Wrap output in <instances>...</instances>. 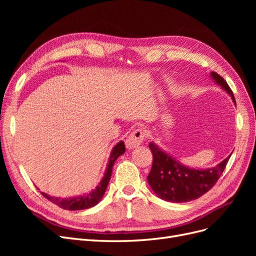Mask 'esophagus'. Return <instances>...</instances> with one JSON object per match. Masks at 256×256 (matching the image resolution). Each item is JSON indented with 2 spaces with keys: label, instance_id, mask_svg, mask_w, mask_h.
<instances>
[{
  "label": "esophagus",
  "instance_id": "obj_1",
  "mask_svg": "<svg viewBox=\"0 0 256 256\" xmlns=\"http://www.w3.org/2000/svg\"><path fill=\"white\" fill-rule=\"evenodd\" d=\"M144 132L142 129H136L134 132H131L130 136L126 140V147L128 150H134L136 147L140 146L144 141Z\"/></svg>",
  "mask_w": 256,
  "mask_h": 256
}]
</instances>
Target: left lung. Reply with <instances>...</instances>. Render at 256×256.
Here are the masks:
<instances>
[{"instance_id": "obj_1", "label": "left lung", "mask_w": 256, "mask_h": 256, "mask_svg": "<svg viewBox=\"0 0 256 256\" xmlns=\"http://www.w3.org/2000/svg\"><path fill=\"white\" fill-rule=\"evenodd\" d=\"M209 76L216 85L228 92L236 106L233 92L226 81L214 72ZM150 148L154 160L147 182L158 198L172 203L189 202L205 194L219 180L232 154L214 168H192L180 164L156 143L150 142Z\"/></svg>"}]
</instances>
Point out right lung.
<instances>
[{"instance_id":"add662e5","label":"right lung","mask_w":256,"mask_h":256,"mask_svg":"<svg viewBox=\"0 0 256 256\" xmlns=\"http://www.w3.org/2000/svg\"><path fill=\"white\" fill-rule=\"evenodd\" d=\"M125 152H126L125 144H124L122 141H120L113 147L110 154L109 161H108L106 172L102 180H100L99 184L96 186V188L92 189L90 192L85 193L83 196H69L65 198L51 196L44 192H42V194L44 198H47L49 200H51L52 203L58 205L60 208L67 209V210H82V209H88V208L96 206L104 196V192L106 190L108 184H109L110 178L112 175V168L115 161L118 160V158L122 156Z\"/></svg>"}]
</instances>
